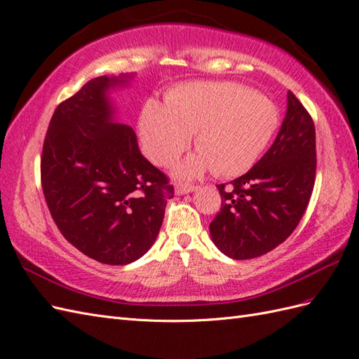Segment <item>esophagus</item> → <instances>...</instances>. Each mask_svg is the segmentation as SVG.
<instances>
[{
	"label": "esophagus",
	"mask_w": 359,
	"mask_h": 359,
	"mask_svg": "<svg viewBox=\"0 0 359 359\" xmlns=\"http://www.w3.org/2000/svg\"><path fill=\"white\" fill-rule=\"evenodd\" d=\"M194 189H196V187H193V185H188V183H177L176 188H174V191H176V194H177V196H183V194L193 193Z\"/></svg>",
	"instance_id": "esophagus-1"
}]
</instances>
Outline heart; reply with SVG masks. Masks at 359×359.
Here are the masks:
<instances>
[{"instance_id": "heart-1", "label": "heart", "mask_w": 359, "mask_h": 359, "mask_svg": "<svg viewBox=\"0 0 359 359\" xmlns=\"http://www.w3.org/2000/svg\"><path fill=\"white\" fill-rule=\"evenodd\" d=\"M278 108L266 96L234 82H191L171 90L165 104L148 99L139 118L142 151L157 165H171L196 135L198 151L174 174L194 179L214 170L223 177L246 172L278 127Z\"/></svg>"}]
</instances>
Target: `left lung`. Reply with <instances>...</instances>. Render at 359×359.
<instances>
[{
	"label": "left lung",
	"instance_id": "1",
	"mask_svg": "<svg viewBox=\"0 0 359 359\" xmlns=\"http://www.w3.org/2000/svg\"><path fill=\"white\" fill-rule=\"evenodd\" d=\"M315 127L287 91V108L272 147L228 188L217 185L222 210L210 224L220 251L236 260L260 257L292 234L315 183Z\"/></svg>",
	"mask_w": 359,
	"mask_h": 359
}]
</instances>
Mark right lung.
<instances>
[{"label": "right lung", "mask_w": 359, "mask_h": 359, "mask_svg": "<svg viewBox=\"0 0 359 359\" xmlns=\"http://www.w3.org/2000/svg\"><path fill=\"white\" fill-rule=\"evenodd\" d=\"M135 73L99 76L57 105L43 147L41 183L67 241L104 264L136 262L154 245L174 188L116 119L113 93Z\"/></svg>", "instance_id": "obj_1"}]
</instances>
